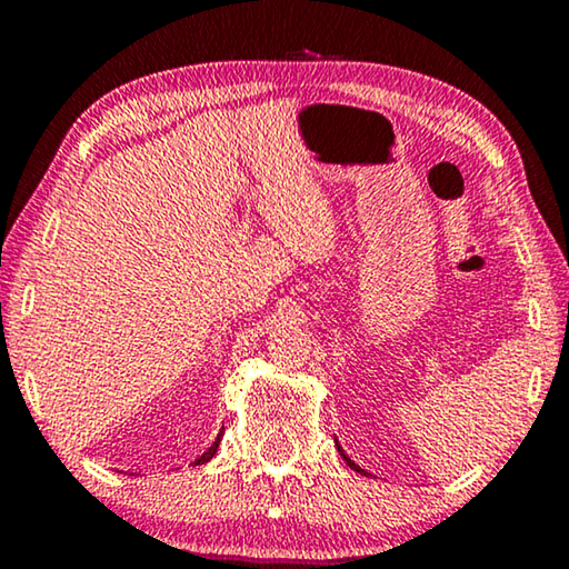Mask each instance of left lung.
<instances>
[{"instance_id": "8db88e82", "label": "left lung", "mask_w": 569, "mask_h": 569, "mask_svg": "<svg viewBox=\"0 0 569 569\" xmlns=\"http://www.w3.org/2000/svg\"><path fill=\"white\" fill-rule=\"evenodd\" d=\"M339 448V456L341 458H345V461H347V466H349V469H355V471H360V473H368V471H365V469H360V466H357L355 461H352V458H349L347 453H345V448H341V446H337Z\"/></svg>"}]
</instances>
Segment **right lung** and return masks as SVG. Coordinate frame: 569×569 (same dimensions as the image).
Returning a JSON list of instances; mask_svg holds the SVG:
<instances>
[{
    "instance_id": "right-lung-1",
    "label": "right lung",
    "mask_w": 569,
    "mask_h": 569,
    "mask_svg": "<svg viewBox=\"0 0 569 569\" xmlns=\"http://www.w3.org/2000/svg\"><path fill=\"white\" fill-rule=\"evenodd\" d=\"M220 440H222V432L217 435V440L212 442V446H209V448L204 450V453H201V456L197 458V461H193V466H199V463H207V461H212L214 453H217V448H220Z\"/></svg>"
}]
</instances>
